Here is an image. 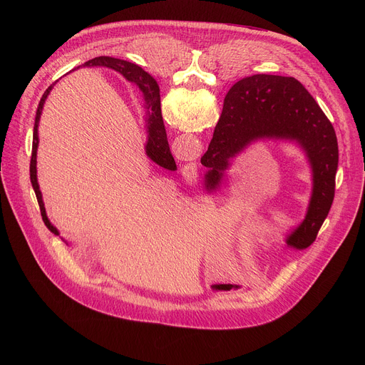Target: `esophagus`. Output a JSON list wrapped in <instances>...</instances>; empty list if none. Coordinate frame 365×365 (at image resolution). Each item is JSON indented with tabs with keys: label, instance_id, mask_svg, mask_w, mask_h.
Returning a JSON list of instances; mask_svg holds the SVG:
<instances>
[{
	"label": "esophagus",
	"instance_id": "obj_1",
	"mask_svg": "<svg viewBox=\"0 0 365 365\" xmlns=\"http://www.w3.org/2000/svg\"><path fill=\"white\" fill-rule=\"evenodd\" d=\"M189 169H190V170H192V172H195V170H196V166H195V165H193V163H192V165H190V166H189Z\"/></svg>",
	"mask_w": 365,
	"mask_h": 365
}]
</instances>
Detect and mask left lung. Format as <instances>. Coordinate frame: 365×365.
<instances>
[{
    "mask_svg": "<svg viewBox=\"0 0 365 365\" xmlns=\"http://www.w3.org/2000/svg\"><path fill=\"white\" fill-rule=\"evenodd\" d=\"M264 138L296 141L306 153L314 187L304 220L286 238L287 245L304 250L317 240L334 202L338 141L331 121L297 79L262 73L244 78L230 89L200 159L207 168L205 187H218L231 159Z\"/></svg>",
    "mask_w": 365,
    "mask_h": 365,
    "instance_id": "left-lung-1",
    "label": "left lung"
}]
</instances>
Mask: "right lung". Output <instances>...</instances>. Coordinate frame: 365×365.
<instances>
[{"label": "right lung", "instance_id": "obj_1", "mask_svg": "<svg viewBox=\"0 0 365 365\" xmlns=\"http://www.w3.org/2000/svg\"><path fill=\"white\" fill-rule=\"evenodd\" d=\"M83 66H106V68H111L120 73L124 75V78H127L131 82H135L138 85V88L143 91V96H144V102H145V110H147V133H148V140L145 144V153L148 158L158 163L159 166L169 169V170H175L176 169V163L173 155L170 153V147H169V141H168V134H166V128L163 124V117H162V108H160V89L158 82H155L147 72H144L141 68H138L134 63L121 61V59H115V58H110V56H99L95 59H91L88 62L83 63ZM51 88L53 85H50L46 92L43 93L38 107H37V113H36V120H34V128H33V147H31V160H30V180L40 206V212H41V218L44 225L53 232V234H59L58 230L50 224L47 215H46V207L43 203V197H41V192L37 183V147H38V135H37V127H38V120H40V114L44 106V101L47 98V95L50 93Z\"/></svg>", "mask_w": 365, "mask_h": 365}]
</instances>
